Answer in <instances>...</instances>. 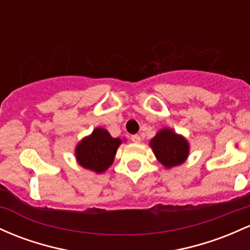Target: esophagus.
<instances>
[{"label": "esophagus", "mask_w": 250, "mask_h": 250, "mask_svg": "<svg viewBox=\"0 0 250 250\" xmlns=\"http://www.w3.org/2000/svg\"><path fill=\"white\" fill-rule=\"evenodd\" d=\"M130 139L134 144H140V142H141V138H140V135H131Z\"/></svg>", "instance_id": "34e87169"}]
</instances>
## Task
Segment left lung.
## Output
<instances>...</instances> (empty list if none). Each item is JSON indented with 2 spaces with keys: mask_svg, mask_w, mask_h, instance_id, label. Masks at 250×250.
<instances>
[{
  "mask_svg": "<svg viewBox=\"0 0 250 250\" xmlns=\"http://www.w3.org/2000/svg\"><path fill=\"white\" fill-rule=\"evenodd\" d=\"M150 147L158 160L167 168L183 164L188 155V141L171 129L159 131L150 141Z\"/></svg>",
  "mask_w": 250,
  "mask_h": 250,
  "instance_id": "8db88e82",
  "label": "left lung"
}]
</instances>
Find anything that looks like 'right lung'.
I'll use <instances>...</instances> for the list:
<instances>
[{
  "label": "right lung",
  "instance_id": "1",
  "mask_svg": "<svg viewBox=\"0 0 250 250\" xmlns=\"http://www.w3.org/2000/svg\"><path fill=\"white\" fill-rule=\"evenodd\" d=\"M120 139L111 138L103 128H96L92 134L82 140L76 148V158L84 168L102 173L114 161Z\"/></svg>",
  "mask_w": 250,
  "mask_h": 250
}]
</instances>
